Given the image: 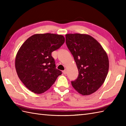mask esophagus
Instances as JSON below:
<instances>
[{"instance_id": "esophagus-1", "label": "esophagus", "mask_w": 126, "mask_h": 126, "mask_svg": "<svg viewBox=\"0 0 126 126\" xmlns=\"http://www.w3.org/2000/svg\"><path fill=\"white\" fill-rule=\"evenodd\" d=\"M63 73L64 74H66V70H64V71H63Z\"/></svg>"}]
</instances>
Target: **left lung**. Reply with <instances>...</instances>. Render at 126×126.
Masks as SVG:
<instances>
[{
  "label": "left lung",
  "instance_id": "left-lung-1",
  "mask_svg": "<svg viewBox=\"0 0 126 126\" xmlns=\"http://www.w3.org/2000/svg\"><path fill=\"white\" fill-rule=\"evenodd\" d=\"M65 38L66 44L73 56L79 73L71 84L83 95L92 94L103 84L107 76V54L101 44L88 34H66Z\"/></svg>",
  "mask_w": 126,
  "mask_h": 126
}]
</instances>
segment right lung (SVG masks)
<instances>
[{
  "instance_id": "right-lung-1",
  "label": "right lung",
  "mask_w": 126,
  "mask_h": 126,
  "mask_svg": "<svg viewBox=\"0 0 126 126\" xmlns=\"http://www.w3.org/2000/svg\"><path fill=\"white\" fill-rule=\"evenodd\" d=\"M65 42L63 36L36 34L29 37L19 49L15 67L19 78L32 92L42 94L54 83L62 71L56 68L51 56Z\"/></svg>"
}]
</instances>
